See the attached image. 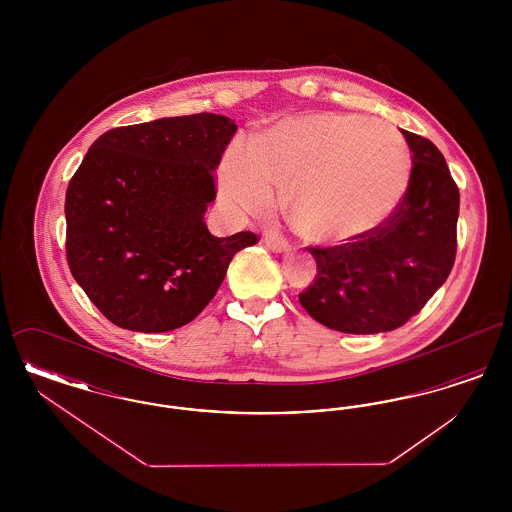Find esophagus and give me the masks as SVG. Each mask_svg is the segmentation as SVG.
<instances>
[{"mask_svg": "<svg viewBox=\"0 0 512 512\" xmlns=\"http://www.w3.org/2000/svg\"><path fill=\"white\" fill-rule=\"evenodd\" d=\"M263 242H265L268 249H272V251H276V253H282V251H288V249H290V244H288L284 238H278V236H265Z\"/></svg>", "mask_w": 512, "mask_h": 512, "instance_id": "34e87169", "label": "esophagus"}]
</instances>
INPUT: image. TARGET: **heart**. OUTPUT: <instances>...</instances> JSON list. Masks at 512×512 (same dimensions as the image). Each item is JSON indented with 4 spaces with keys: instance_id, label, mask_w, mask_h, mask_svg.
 <instances>
[{
    "instance_id": "obj_1",
    "label": "heart",
    "mask_w": 512,
    "mask_h": 512,
    "mask_svg": "<svg viewBox=\"0 0 512 512\" xmlns=\"http://www.w3.org/2000/svg\"><path fill=\"white\" fill-rule=\"evenodd\" d=\"M411 171V153L388 122L359 115L315 113L280 122L234 144L220 167L228 205L263 213L274 186L286 189L293 228L332 244L368 232L397 207Z\"/></svg>"
}]
</instances>
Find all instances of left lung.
Returning a JSON list of instances; mask_svg holds the SVG:
<instances>
[{
  "label": "left lung",
  "instance_id": "1",
  "mask_svg": "<svg viewBox=\"0 0 512 512\" xmlns=\"http://www.w3.org/2000/svg\"><path fill=\"white\" fill-rule=\"evenodd\" d=\"M401 132L413 151V169L390 217L347 244L309 247L317 276L299 293V303L330 330L378 334L403 326L455 263L459 188L438 147Z\"/></svg>",
  "mask_w": 512,
  "mask_h": 512
}]
</instances>
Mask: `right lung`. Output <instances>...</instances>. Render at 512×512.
I'll return each mask as SVG.
<instances>
[{"label": "right lung", "instance_id": "obj_1", "mask_svg": "<svg viewBox=\"0 0 512 512\" xmlns=\"http://www.w3.org/2000/svg\"><path fill=\"white\" fill-rule=\"evenodd\" d=\"M236 122L197 113L119 126L88 149L67 197V261L113 324L169 332L215 297L253 232L215 238L203 215Z\"/></svg>", "mask_w": 512, "mask_h": 512}]
</instances>
